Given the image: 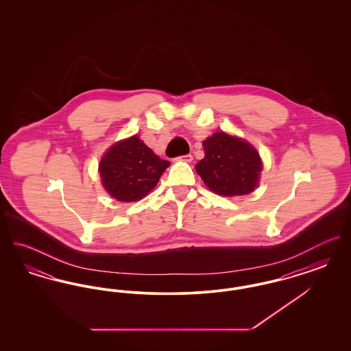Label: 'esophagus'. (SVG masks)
<instances>
[{
  "mask_svg": "<svg viewBox=\"0 0 351 351\" xmlns=\"http://www.w3.org/2000/svg\"><path fill=\"white\" fill-rule=\"evenodd\" d=\"M176 160H182V162H186V163H189V162H192V160H193V156H192L191 154H186V155H183V156L176 158Z\"/></svg>",
  "mask_w": 351,
  "mask_h": 351,
  "instance_id": "esophagus-1",
  "label": "esophagus"
}]
</instances>
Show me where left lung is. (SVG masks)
<instances>
[{"label": "left lung", "mask_w": 351, "mask_h": 351, "mask_svg": "<svg viewBox=\"0 0 351 351\" xmlns=\"http://www.w3.org/2000/svg\"><path fill=\"white\" fill-rule=\"evenodd\" d=\"M205 156L196 171L215 193L232 197L251 193L259 183L262 160L250 143L218 132L204 142Z\"/></svg>", "instance_id": "obj_1"}]
</instances>
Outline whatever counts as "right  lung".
<instances>
[{"instance_id": "1", "label": "right lung", "mask_w": 351, "mask_h": 351, "mask_svg": "<svg viewBox=\"0 0 351 351\" xmlns=\"http://www.w3.org/2000/svg\"><path fill=\"white\" fill-rule=\"evenodd\" d=\"M168 166V160L160 159L138 135H133L105 152L99 172L104 188L112 197L133 202L149 195Z\"/></svg>"}]
</instances>
